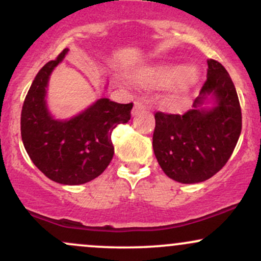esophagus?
Wrapping results in <instances>:
<instances>
[{"label":"esophagus","mask_w":261,"mask_h":261,"mask_svg":"<svg viewBox=\"0 0 261 261\" xmlns=\"http://www.w3.org/2000/svg\"><path fill=\"white\" fill-rule=\"evenodd\" d=\"M146 109V106L145 103H142V101L140 100H136L135 101V106H134V109H133V115H137V114L142 112V110Z\"/></svg>","instance_id":"obj_1"}]
</instances>
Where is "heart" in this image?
<instances>
[{"instance_id": "obj_1", "label": "heart", "mask_w": 261, "mask_h": 261, "mask_svg": "<svg viewBox=\"0 0 261 261\" xmlns=\"http://www.w3.org/2000/svg\"><path fill=\"white\" fill-rule=\"evenodd\" d=\"M134 79L140 85L146 87H168L163 104L169 109H176L185 103L189 94L195 88L200 80V73L194 66L181 68L179 65L158 64L141 66L136 68Z\"/></svg>"}]
</instances>
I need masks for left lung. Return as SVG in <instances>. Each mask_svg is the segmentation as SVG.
Segmentation results:
<instances>
[{"mask_svg": "<svg viewBox=\"0 0 261 261\" xmlns=\"http://www.w3.org/2000/svg\"><path fill=\"white\" fill-rule=\"evenodd\" d=\"M207 80L193 109L182 115H154L155 158L170 179L182 184L205 181L220 172L242 131L241 106L228 72L216 60H207ZM208 95L212 108L202 107Z\"/></svg>", "mask_w": 261, "mask_h": 261, "instance_id": "obj_1", "label": "left lung"}]
</instances>
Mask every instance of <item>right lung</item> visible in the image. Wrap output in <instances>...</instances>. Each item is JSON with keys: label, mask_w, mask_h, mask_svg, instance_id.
Masks as SVG:
<instances>
[{"label": "right lung", "mask_w": 261, "mask_h": 261, "mask_svg": "<svg viewBox=\"0 0 261 261\" xmlns=\"http://www.w3.org/2000/svg\"><path fill=\"white\" fill-rule=\"evenodd\" d=\"M65 49L39 71L27 94L20 115V134L35 167L53 181L80 185L99 176L114 155L112 131L130 120L133 103L100 98L70 120H56L46 106V87Z\"/></svg>", "instance_id": "right-lung-1"}]
</instances>
